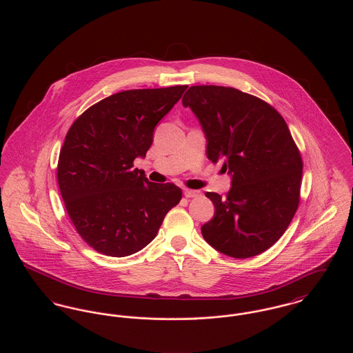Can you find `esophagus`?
<instances>
[{
	"mask_svg": "<svg viewBox=\"0 0 353 353\" xmlns=\"http://www.w3.org/2000/svg\"><path fill=\"white\" fill-rule=\"evenodd\" d=\"M184 196L186 199H193V197H199L201 196V193L199 190H192V189H185Z\"/></svg>",
	"mask_w": 353,
	"mask_h": 353,
	"instance_id": "obj_1",
	"label": "esophagus"
}]
</instances>
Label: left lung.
Instances as JSON below:
<instances>
[{
  "mask_svg": "<svg viewBox=\"0 0 353 353\" xmlns=\"http://www.w3.org/2000/svg\"><path fill=\"white\" fill-rule=\"evenodd\" d=\"M183 104L201 123L208 159L223 160L232 174L225 196L206 193L216 213L202 225L205 241L239 259L266 252L301 201L302 156L285 119L268 101L223 85H192Z\"/></svg>",
  "mask_w": 353,
  "mask_h": 353,
  "instance_id": "1",
  "label": "left lung"
}]
</instances>
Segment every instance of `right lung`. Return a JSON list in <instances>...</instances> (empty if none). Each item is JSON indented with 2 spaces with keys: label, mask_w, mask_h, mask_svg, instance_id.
I'll return each mask as SVG.
<instances>
[{
  "label": "right lung",
  "mask_w": 353,
  "mask_h": 353,
  "mask_svg": "<svg viewBox=\"0 0 353 353\" xmlns=\"http://www.w3.org/2000/svg\"><path fill=\"white\" fill-rule=\"evenodd\" d=\"M188 85L127 90L87 108L70 127L57 179L68 217L84 242L108 256L145 248L183 192L134 168L153 130Z\"/></svg>",
  "instance_id": "obj_1"
}]
</instances>
